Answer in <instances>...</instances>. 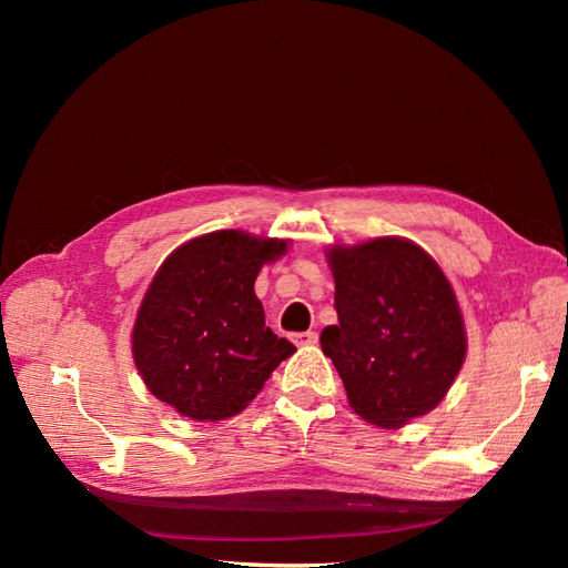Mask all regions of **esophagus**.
<instances>
[{
    "label": "esophagus",
    "instance_id": "obj_1",
    "mask_svg": "<svg viewBox=\"0 0 568 568\" xmlns=\"http://www.w3.org/2000/svg\"><path fill=\"white\" fill-rule=\"evenodd\" d=\"M294 343H296V346H315V343H317V334H315V332L294 334Z\"/></svg>",
    "mask_w": 568,
    "mask_h": 568
}]
</instances>
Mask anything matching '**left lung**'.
Returning a JSON list of instances; mask_svg holds the SVG:
<instances>
[{
	"label": "left lung",
	"instance_id": "left-lung-1",
	"mask_svg": "<svg viewBox=\"0 0 568 568\" xmlns=\"http://www.w3.org/2000/svg\"><path fill=\"white\" fill-rule=\"evenodd\" d=\"M326 263L338 324L320 343L351 407L382 428L432 412L467 355L459 303L440 265L400 236L329 246Z\"/></svg>",
	"mask_w": 568,
	"mask_h": 568
}]
</instances>
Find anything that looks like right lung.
<instances>
[{
    "instance_id": "right-lung-1",
    "label": "right lung",
    "mask_w": 568,
    "mask_h": 568,
    "mask_svg": "<svg viewBox=\"0 0 568 568\" xmlns=\"http://www.w3.org/2000/svg\"><path fill=\"white\" fill-rule=\"evenodd\" d=\"M284 239L220 230L192 239L153 274L132 329L146 388L196 422L230 419L263 390L294 343L265 326L253 284Z\"/></svg>"
}]
</instances>
